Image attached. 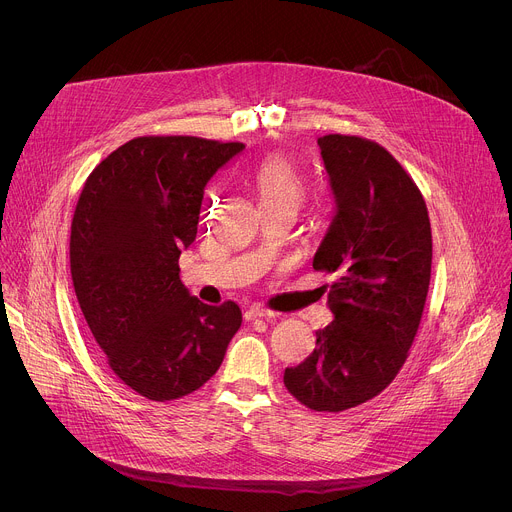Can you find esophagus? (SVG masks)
Here are the masks:
<instances>
[{
  "mask_svg": "<svg viewBox=\"0 0 512 512\" xmlns=\"http://www.w3.org/2000/svg\"><path fill=\"white\" fill-rule=\"evenodd\" d=\"M257 318H275V312L265 310V308H261V306H251V308L245 312V320L251 322V320H257Z\"/></svg>",
  "mask_w": 512,
  "mask_h": 512,
  "instance_id": "34e87169",
  "label": "esophagus"
}]
</instances>
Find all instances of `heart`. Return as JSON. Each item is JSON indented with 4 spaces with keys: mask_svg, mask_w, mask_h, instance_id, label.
<instances>
[{
    "mask_svg": "<svg viewBox=\"0 0 512 512\" xmlns=\"http://www.w3.org/2000/svg\"><path fill=\"white\" fill-rule=\"evenodd\" d=\"M249 186L261 210H298L306 198V180L300 168L281 154L265 156L251 172Z\"/></svg>",
    "mask_w": 512,
    "mask_h": 512,
    "instance_id": "b5f03b06",
    "label": "heart"
}]
</instances>
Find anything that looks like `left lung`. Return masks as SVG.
Masks as SVG:
<instances>
[{"label":"left lung","instance_id":"obj_1","mask_svg":"<svg viewBox=\"0 0 512 512\" xmlns=\"http://www.w3.org/2000/svg\"><path fill=\"white\" fill-rule=\"evenodd\" d=\"M336 212L314 269L336 273L334 320L283 383L314 411H344L377 397L401 371L431 277L425 200L379 143L356 135L318 139Z\"/></svg>","mask_w":512,"mask_h":512}]
</instances>
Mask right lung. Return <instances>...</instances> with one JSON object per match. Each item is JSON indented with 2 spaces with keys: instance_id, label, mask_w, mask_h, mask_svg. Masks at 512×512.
<instances>
[{
  "instance_id": "obj_1",
  "label": "right lung",
  "mask_w": 512,
  "mask_h": 512,
  "mask_svg": "<svg viewBox=\"0 0 512 512\" xmlns=\"http://www.w3.org/2000/svg\"><path fill=\"white\" fill-rule=\"evenodd\" d=\"M245 150L190 135L135 137L87 178L70 227V273L111 371L135 393L172 401L221 367L241 328L235 302L208 306L180 281L208 180Z\"/></svg>"
}]
</instances>
